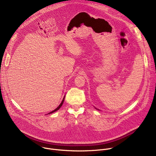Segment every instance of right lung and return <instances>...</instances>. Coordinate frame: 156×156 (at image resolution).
<instances>
[{
  "mask_svg": "<svg viewBox=\"0 0 156 156\" xmlns=\"http://www.w3.org/2000/svg\"><path fill=\"white\" fill-rule=\"evenodd\" d=\"M64 99H65V98L63 99V100H62V102L60 103V104L58 105V107H57V108H56L55 110H54L53 111H52V112H49V114H52V113H53V112H55V111H57V110H58L61 107H62V104H63V101H64Z\"/></svg>",
  "mask_w": 156,
  "mask_h": 156,
  "instance_id": "obj_1",
  "label": "right lung"
}]
</instances>
